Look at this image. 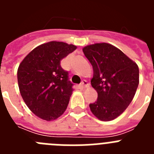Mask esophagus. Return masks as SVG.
Here are the masks:
<instances>
[{
  "label": "esophagus",
  "mask_w": 154,
  "mask_h": 154,
  "mask_svg": "<svg viewBox=\"0 0 154 154\" xmlns=\"http://www.w3.org/2000/svg\"><path fill=\"white\" fill-rule=\"evenodd\" d=\"M81 85H82V88H87V87H89V84L88 83V82H87L86 80H83V81L82 82Z\"/></svg>",
  "instance_id": "obj_1"
}]
</instances>
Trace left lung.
Instances as JSON below:
<instances>
[{
    "mask_svg": "<svg viewBox=\"0 0 154 154\" xmlns=\"http://www.w3.org/2000/svg\"><path fill=\"white\" fill-rule=\"evenodd\" d=\"M92 65L91 84L98 93L89 107L102 121H110L123 113L135 96L139 85L137 63L122 51L107 43H96L82 49Z\"/></svg>",
    "mask_w": 154,
    "mask_h": 154,
    "instance_id": "8db88e82",
    "label": "left lung"
}]
</instances>
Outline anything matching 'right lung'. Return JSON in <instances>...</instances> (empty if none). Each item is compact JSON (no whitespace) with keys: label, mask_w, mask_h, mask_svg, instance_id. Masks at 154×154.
Segmentation results:
<instances>
[{"label":"right lung","mask_w":154,"mask_h":154,"mask_svg":"<svg viewBox=\"0 0 154 154\" xmlns=\"http://www.w3.org/2000/svg\"><path fill=\"white\" fill-rule=\"evenodd\" d=\"M76 49L62 42H50L33 49L17 69L19 90L28 108L39 118L56 119L63 114L73 84L61 60Z\"/></svg>","instance_id":"add662e5"}]
</instances>
